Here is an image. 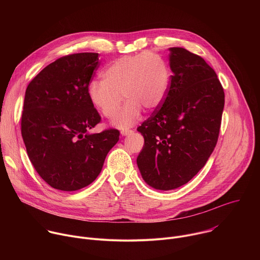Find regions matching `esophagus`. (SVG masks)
Here are the masks:
<instances>
[{
	"mask_svg": "<svg viewBox=\"0 0 260 260\" xmlns=\"http://www.w3.org/2000/svg\"><path fill=\"white\" fill-rule=\"evenodd\" d=\"M120 134H121L122 136H127V135L133 134V131H132V129H122V131L120 132Z\"/></svg>",
	"mask_w": 260,
	"mask_h": 260,
	"instance_id": "34e87169",
	"label": "esophagus"
}]
</instances>
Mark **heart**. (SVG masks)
I'll return each instance as SVG.
<instances>
[{
    "label": "heart",
    "mask_w": 260,
    "mask_h": 260,
    "mask_svg": "<svg viewBox=\"0 0 260 260\" xmlns=\"http://www.w3.org/2000/svg\"><path fill=\"white\" fill-rule=\"evenodd\" d=\"M102 78L89 82L88 99L104 117L112 118L123 95L126 104L114 117L113 124L125 128L140 118L142 109L154 111L162 104L171 73L160 54L144 51L116 58L103 71Z\"/></svg>",
    "instance_id": "heart-1"
}]
</instances>
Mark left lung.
Wrapping results in <instances>:
<instances>
[{"instance_id":"8db88e82","label":"left lung","mask_w":260,"mask_h":260,"mask_svg":"<svg viewBox=\"0 0 260 260\" xmlns=\"http://www.w3.org/2000/svg\"><path fill=\"white\" fill-rule=\"evenodd\" d=\"M173 72L162 104L137 129L144 146L137 164L145 182L172 190L190 181L209 159L218 141L224 90L203 57L170 48Z\"/></svg>"}]
</instances>
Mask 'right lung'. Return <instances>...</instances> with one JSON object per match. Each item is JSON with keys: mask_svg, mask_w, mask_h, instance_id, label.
Wrapping results in <instances>:
<instances>
[{"mask_svg": "<svg viewBox=\"0 0 260 260\" xmlns=\"http://www.w3.org/2000/svg\"><path fill=\"white\" fill-rule=\"evenodd\" d=\"M100 66L99 53L64 55L45 67L27 85L21 135L37 173L52 188L81 189L95 180L119 131H88L101 116L87 86Z\"/></svg>", "mask_w": 260, "mask_h": 260, "instance_id": "1", "label": "right lung"}]
</instances>
